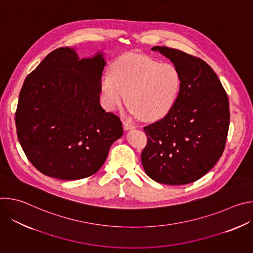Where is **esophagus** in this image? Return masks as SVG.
Here are the masks:
<instances>
[{
    "label": "esophagus",
    "mask_w": 253,
    "mask_h": 253,
    "mask_svg": "<svg viewBox=\"0 0 253 253\" xmlns=\"http://www.w3.org/2000/svg\"><path fill=\"white\" fill-rule=\"evenodd\" d=\"M123 128H124V130L125 131H127V130H131V129H134L135 128V126L133 125V124H131L130 122H128V121H123Z\"/></svg>",
    "instance_id": "1"
}]
</instances>
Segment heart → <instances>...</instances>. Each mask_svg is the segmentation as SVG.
<instances>
[{
  "instance_id": "1",
  "label": "heart",
  "mask_w": 253,
  "mask_h": 253,
  "mask_svg": "<svg viewBox=\"0 0 253 253\" xmlns=\"http://www.w3.org/2000/svg\"><path fill=\"white\" fill-rule=\"evenodd\" d=\"M181 76L170 63L140 54H127L111 66L110 73L101 78L103 104L108 110L121 107L127 99L130 111L144 121L167 115L174 106Z\"/></svg>"
}]
</instances>
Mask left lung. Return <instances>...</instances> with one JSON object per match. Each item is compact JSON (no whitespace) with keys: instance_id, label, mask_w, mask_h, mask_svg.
<instances>
[{"instance_id":"8db88e82","label":"left lung","mask_w":253,"mask_h":253,"mask_svg":"<svg viewBox=\"0 0 253 253\" xmlns=\"http://www.w3.org/2000/svg\"><path fill=\"white\" fill-rule=\"evenodd\" d=\"M151 50L170 59L181 76V87L169 113L144 127L147 145L141 162L158 183L188 184L205 175L224 151L228 97L217 75L200 58L168 47Z\"/></svg>"}]
</instances>
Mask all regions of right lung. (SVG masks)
I'll use <instances>...</instances> for the list:
<instances>
[{
    "label": "right lung",
    "mask_w": 253,
    "mask_h": 253,
    "mask_svg": "<svg viewBox=\"0 0 253 253\" xmlns=\"http://www.w3.org/2000/svg\"><path fill=\"white\" fill-rule=\"evenodd\" d=\"M102 53L80 59L74 48L54 50L27 76L15 114L29 161L62 180L95 174L123 135L120 118L100 105Z\"/></svg>",
    "instance_id": "1"
}]
</instances>
